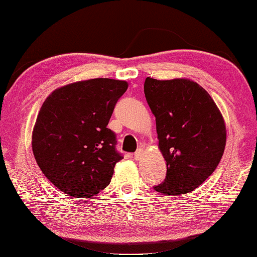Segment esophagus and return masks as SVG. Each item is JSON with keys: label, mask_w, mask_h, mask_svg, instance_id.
Segmentation results:
<instances>
[{"label": "esophagus", "mask_w": 257, "mask_h": 257, "mask_svg": "<svg viewBox=\"0 0 257 257\" xmlns=\"http://www.w3.org/2000/svg\"><path fill=\"white\" fill-rule=\"evenodd\" d=\"M143 152H144V150L143 149H138L136 152H135V154H134V158L136 159V160H141V158L143 157Z\"/></svg>", "instance_id": "obj_1"}]
</instances>
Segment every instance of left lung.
<instances>
[{
  "mask_svg": "<svg viewBox=\"0 0 257 257\" xmlns=\"http://www.w3.org/2000/svg\"><path fill=\"white\" fill-rule=\"evenodd\" d=\"M144 93L167 162L165 181L153 189L165 194L189 193L221 161L226 143L222 114L209 93L187 79L146 77Z\"/></svg>",
  "mask_w": 257,
  "mask_h": 257,
  "instance_id": "1",
  "label": "left lung"
}]
</instances>
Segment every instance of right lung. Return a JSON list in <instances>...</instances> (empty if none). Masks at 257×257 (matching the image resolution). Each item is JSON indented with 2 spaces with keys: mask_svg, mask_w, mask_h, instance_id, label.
I'll use <instances>...</instances> for the list:
<instances>
[{
  "mask_svg": "<svg viewBox=\"0 0 257 257\" xmlns=\"http://www.w3.org/2000/svg\"><path fill=\"white\" fill-rule=\"evenodd\" d=\"M125 81L91 79L52 91L39 112L32 149L40 169L62 192L89 198L105 189L122 158L107 128Z\"/></svg>",
  "mask_w": 257,
  "mask_h": 257,
  "instance_id": "add662e5",
  "label": "right lung"
}]
</instances>
